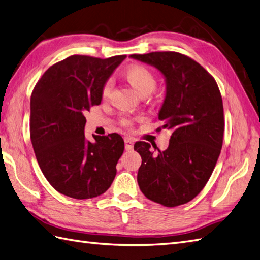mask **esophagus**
I'll return each instance as SVG.
<instances>
[{"mask_svg": "<svg viewBox=\"0 0 260 260\" xmlns=\"http://www.w3.org/2000/svg\"><path fill=\"white\" fill-rule=\"evenodd\" d=\"M124 146H125V150H132L134 149V140L131 138H125L124 139Z\"/></svg>", "mask_w": 260, "mask_h": 260, "instance_id": "esophagus-1", "label": "esophagus"}]
</instances>
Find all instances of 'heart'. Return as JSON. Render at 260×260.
<instances>
[{"label":"heart","mask_w":260,"mask_h":260,"mask_svg":"<svg viewBox=\"0 0 260 260\" xmlns=\"http://www.w3.org/2000/svg\"><path fill=\"white\" fill-rule=\"evenodd\" d=\"M124 78L126 79L132 88L140 96H147L151 94L157 86V80L153 76V73L142 66H131L124 71ZM111 92L110 82H106L102 86L101 94L103 99H108ZM121 124L123 126H129L131 124V120L128 118L121 119Z\"/></svg>","instance_id":"obj_1"}]
</instances>
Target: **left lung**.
Masks as SVG:
<instances>
[{"label": "left lung", "mask_w": 260, "mask_h": 260, "mask_svg": "<svg viewBox=\"0 0 260 260\" xmlns=\"http://www.w3.org/2000/svg\"><path fill=\"white\" fill-rule=\"evenodd\" d=\"M130 57L153 66L165 76L167 93L159 120L165 122L164 129L172 130L164 151L145 141L135 143L142 159L137 177L140 190L165 207L187 204L208 182L221 151L224 119L218 84L198 62L178 52Z\"/></svg>", "instance_id": "1"}]
</instances>
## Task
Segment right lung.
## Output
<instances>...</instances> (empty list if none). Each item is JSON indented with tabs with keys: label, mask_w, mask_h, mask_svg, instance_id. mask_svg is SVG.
<instances>
[{
	"label": "right lung",
	"mask_w": 260,
	"mask_h": 260,
	"mask_svg": "<svg viewBox=\"0 0 260 260\" xmlns=\"http://www.w3.org/2000/svg\"><path fill=\"white\" fill-rule=\"evenodd\" d=\"M125 55H71L43 73L31 95L30 136L38 164L56 191L74 199L105 193L117 175L124 141L118 134L85 139L84 113Z\"/></svg>",
	"instance_id": "add662e5"
}]
</instances>
